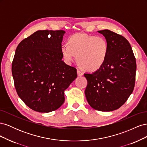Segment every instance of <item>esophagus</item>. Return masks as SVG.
Instances as JSON below:
<instances>
[{"label":"esophagus","instance_id":"34e87169","mask_svg":"<svg viewBox=\"0 0 147 147\" xmlns=\"http://www.w3.org/2000/svg\"><path fill=\"white\" fill-rule=\"evenodd\" d=\"M77 75H78V76H82V75H83V72H82L81 71H80L79 70H77Z\"/></svg>","mask_w":147,"mask_h":147}]
</instances>
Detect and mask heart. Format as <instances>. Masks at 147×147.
Wrapping results in <instances>:
<instances>
[{
	"instance_id": "b5f03b06",
	"label": "heart",
	"mask_w": 147,
	"mask_h": 147,
	"mask_svg": "<svg viewBox=\"0 0 147 147\" xmlns=\"http://www.w3.org/2000/svg\"><path fill=\"white\" fill-rule=\"evenodd\" d=\"M61 51L65 62L70 63L77 55V61L83 67L93 72L103 65L109 53V45L103 37L78 33L61 45Z\"/></svg>"
}]
</instances>
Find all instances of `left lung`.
Returning a JSON list of instances; mask_svg holds the SVG:
<instances>
[{
  "mask_svg": "<svg viewBox=\"0 0 147 147\" xmlns=\"http://www.w3.org/2000/svg\"><path fill=\"white\" fill-rule=\"evenodd\" d=\"M97 32L107 41L109 53L100 68L84 74L88 81L84 93L92 108L110 112L121 107L132 94L136 61L130 43L122 35L107 29Z\"/></svg>",
  "mask_w": 147,
  "mask_h": 147,
  "instance_id": "8db88e82",
  "label": "left lung"
}]
</instances>
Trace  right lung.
<instances>
[{"instance_id": "1", "label": "right lung", "mask_w": 147, "mask_h": 147, "mask_svg": "<svg viewBox=\"0 0 147 147\" xmlns=\"http://www.w3.org/2000/svg\"><path fill=\"white\" fill-rule=\"evenodd\" d=\"M64 30H38L18 45L12 75L18 96L31 109L48 113L65 100L64 91L77 77L61 51Z\"/></svg>"}]
</instances>
